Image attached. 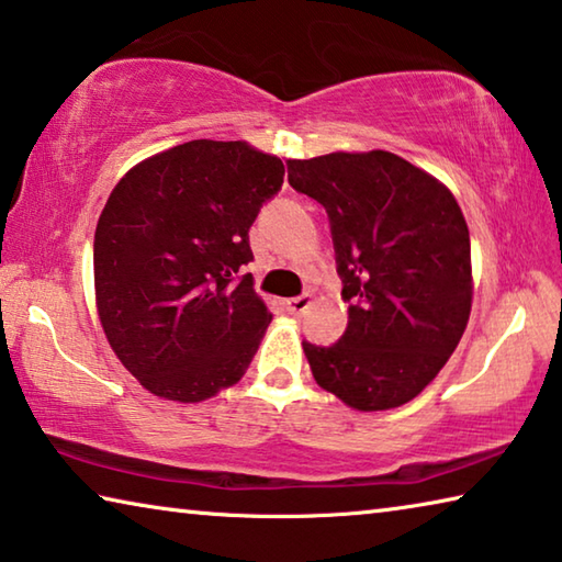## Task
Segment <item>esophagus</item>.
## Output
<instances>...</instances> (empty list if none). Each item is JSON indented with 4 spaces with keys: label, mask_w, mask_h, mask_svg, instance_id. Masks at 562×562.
<instances>
[{
    "label": "esophagus",
    "mask_w": 562,
    "mask_h": 562,
    "mask_svg": "<svg viewBox=\"0 0 562 562\" xmlns=\"http://www.w3.org/2000/svg\"><path fill=\"white\" fill-rule=\"evenodd\" d=\"M286 306H289L291 314H296V316L306 314L308 306H311V293H301V296H293V299H289V301H286Z\"/></svg>",
    "instance_id": "obj_1"
}]
</instances>
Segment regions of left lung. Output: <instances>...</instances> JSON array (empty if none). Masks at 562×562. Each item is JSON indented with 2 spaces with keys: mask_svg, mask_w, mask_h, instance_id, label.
Masks as SVG:
<instances>
[{
  "mask_svg": "<svg viewBox=\"0 0 562 562\" xmlns=\"http://www.w3.org/2000/svg\"><path fill=\"white\" fill-rule=\"evenodd\" d=\"M289 183L326 209L348 301L334 346L303 341L321 389L358 411L426 389L471 316V236L453 194L391 151L289 159Z\"/></svg>",
  "mask_w": 562,
  "mask_h": 562,
  "instance_id": "left-lung-1",
  "label": "left lung"
}]
</instances>
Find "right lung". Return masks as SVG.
Here are the masks:
<instances>
[{"label":"right lung","mask_w":562,"mask_h":562,"mask_svg":"<svg viewBox=\"0 0 562 562\" xmlns=\"http://www.w3.org/2000/svg\"><path fill=\"white\" fill-rule=\"evenodd\" d=\"M283 164L244 142L194 139L116 183L94 234L104 334L146 391L199 403L236 383L271 311L256 296L248 228Z\"/></svg>","instance_id":"add662e5"}]
</instances>
